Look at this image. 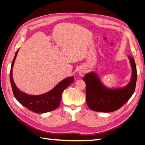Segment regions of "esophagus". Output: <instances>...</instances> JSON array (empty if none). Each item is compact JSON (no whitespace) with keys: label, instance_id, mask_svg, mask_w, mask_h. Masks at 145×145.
<instances>
[{"label":"esophagus","instance_id":"1","mask_svg":"<svg viewBox=\"0 0 145 145\" xmlns=\"http://www.w3.org/2000/svg\"><path fill=\"white\" fill-rule=\"evenodd\" d=\"M78 75H80V76H84L86 73V70L84 68L81 67L79 68V69H78Z\"/></svg>","mask_w":145,"mask_h":145}]
</instances>
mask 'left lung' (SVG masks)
Returning a JSON list of instances; mask_svg holds the SVG:
<instances>
[{
  "instance_id": "1",
  "label": "left lung",
  "mask_w": 145,
  "mask_h": 145,
  "mask_svg": "<svg viewBox=\"0 0 145 145\" xmlns=\"http://www.w3.org/2000/svg\"><path fill=\"white\" fill-rule=\"evenodd\" d=\"M132 68L129 82L123 88H109L105 86L96 72L86 74L83 80L86 84V101L88 106L95 112H112L122 107L134 93L137 80L135 59L127 56Z\"/></svg>"
}]
</instances>
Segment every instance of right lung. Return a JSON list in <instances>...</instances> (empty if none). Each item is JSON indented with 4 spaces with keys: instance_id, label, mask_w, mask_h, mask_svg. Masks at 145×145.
<instances>
[{
    "instance_id": "obj_1",
    "label": "right lung",
    "mask_w": 145,
    "mask_h": 145,
    "mask_svg": "<svg viewBox=\"0 0 145 145\" xmlns=\"http://www.w3.org/2000/svg\"><path fill=\"white\" fill-rule=\"evenodd\" d=\"M20 49L16 52L15 56L10 67V81L11 84L12 90L15 98L23 106L28 110L37 114H43L52 111L59 106L61 103L62 93L65 89L69 86L73 81V76L67 77L57 84L54 88L47 93L40 95H31L23 93L17 88L12 78L13 66Z\"/></svg>"
}]
</instances>
